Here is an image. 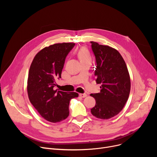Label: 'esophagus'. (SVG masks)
Instances as JSON below:
<instances>
[{"mask_svg":"<svg viewBox=\"0 0 157 157\" xmlns=\"http://www.w3.org/2000/svg\"><path fill=\"white\" fill-rule=\"evenodd\" d=\"M79 96L82 98H85L87 96V95L86 94H79Z\"/></svg>","mask_w":157,"mask_h":157,"instance_id":"34e87169","label":"esophagus"}]
</instances>
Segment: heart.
I'll use <instances>...</instances> for the list:
<instances>
[{
    "label": "heart",
    "mask_w": 157,
    "mask_h": 157,
    "mask_svg": "<svg viewBox=\"0 0 157 157\" xmlns=\"http://www.w3.org/2000/svg\"><path fill=\"white\" fill-rule=\"evenodd\" d=\"M78 55L80 61L86 59H90L89 52L86 48H81L78 51Z\"/></svg>",
    "instance_id": "heart-1"
}]
</instances>
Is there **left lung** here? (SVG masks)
I'll return each mask as SVG.
<instances>
[{
	"mask_svg": "<svg viewBox=\"0 0 157 157\" xmlns=\"http://www.w3.org/2000/svg\"><path fill=\"white\" fill-rule=\"evenodd\" d=\"M96 59L94 74L100 93L90 94L96 101L91 113L108 120L117 115L126 104L130 91V78L126 63L116 49L91 41Z\"/></svg>",
	"mask_w": 157,
	"mask_h": 157,
	"instance_id": "left-lung-1",
	"label": "left lung"
}]
</instances>
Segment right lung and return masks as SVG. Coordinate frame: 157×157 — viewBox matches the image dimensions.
Masks as SVG:
<instances>
[{"instance_id":"1","label":"right lung","mask_w":157,"mask_h":157,"mask_svg":"<svg viewBox=\"0 0 157 157\" xmlns=\"http://www.w3.org/2000/svg\"><path fill=\"white\" fill-rule=\"evenodd\" d=\"M75 43H57L45 47L33 60L29 72L27 92L29 100L40 115L48 121L60 122L69 114L70 101L76 92L54 90L55 80L61 78L65 58Z\"/></svg>"}]
</instances>
